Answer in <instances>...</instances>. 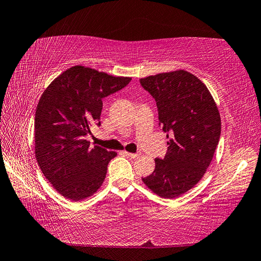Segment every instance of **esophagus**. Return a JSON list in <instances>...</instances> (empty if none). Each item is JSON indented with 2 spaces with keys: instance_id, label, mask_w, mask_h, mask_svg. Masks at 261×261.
<instances>
[{
  "instance_id": "esophagus-1",
  "label": "esophagus",
  "mask_w": 261,
  "mask_h": 261,
  "mask_svg": "<svg viewBox=\"0 0 261 261\" xmlns=\"http://www.w3.org/2000/svg\"><path fill=\"white\" fill-rule=\"evenodd\" d=\"M124 153L126 154L127 157L130 158H138L140 156V152H136V153H132V152H127V151H124Z\"/></svg>"
}]
</instances>
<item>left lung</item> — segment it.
<instances>
[{
	"label": "left lung",
	"instance_id": "left-lung-1",
	"mask_svg": "<svg viewBox=\"0 0 261 261\" xmlns=\"http://www.w3.org/2000/svg\"><path fill=\"white\" fill-rule=\"evenodd\" d=\"M140 84L156 101L159 125L168 138L164 159H154L153 173L142 181L164 198L178 197L212 162L221 135L219 110L207 87L185 70L149 76Z\"/></svg>",
	"mask_w": 261,
	"mask_h": 261
}]
</instances>
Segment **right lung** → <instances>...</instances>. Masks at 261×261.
<instances>
[{"mask_svg": "<svg viewBox=\"0 0 261 261\" xmlns=\"http://www.w3.org/2000/svg\"><path fill=\"white\" fill-rule=\"evenodd\" d=\"M130 77L74 66L43 92L35 116L39 167L59 194L73 201L93 195L103 184L116 152L90 146L92 125H101L102 98L125 87Z\"/></svg>", "mask_w": 261, "mask_h": 261, "instance_id": "right-lung-1", "label": "right lung"}]
</instances>
